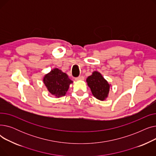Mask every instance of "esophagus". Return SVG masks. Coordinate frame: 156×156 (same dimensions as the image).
Listing matches in <instances>:
<instances>
[{
	"label": "esophagus",
	"mask_w": 156,
	"mask_h": 156,
	"mask_svg": "<svg viewBox=\"0 0 156 156\" xmlns=\"http://www.w3.org/2000/svg\"><path fill=\"white\" fill-rule=\"evenodd\" d=\"M76 80H84V77L83 76H79L78 77L75 78Z\"/></svg>",
	"instance_id": "1"
}]
</instances>
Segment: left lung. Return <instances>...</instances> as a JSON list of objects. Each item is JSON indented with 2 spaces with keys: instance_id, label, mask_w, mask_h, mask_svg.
Listing matches in <instances>:
<instances>
[{
  "instance_id": "8db88e82",
  "label": "left lung",
  "mask_w": 156,
  "mask_h": 156,
  "mask_svg": "<svg viewBox=\"0 0 156 156\" xmlns=\"http://www.w3.org/2000/svg\"><path fill=\"white\" fill-rule=\"evenodd\" d=\"M87 82L96 99L104 101L108 97L111 85L99 72L94 71L92 75L87 78Z\"/></svg>"
}]
</instances>
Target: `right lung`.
I'll list each match as a JSON object with an SVG mask.
<instances>
[{
    "mask_svg": "<svg viewBox=\"0 0 156 156\" xmlns=\"http://www.w3.org/2000/svg\"><path fill=\"white\" fill-rule=\"evenodd\" d=\"M44 83L48 92L59 98L64 96L68 90L69 85L73 83L67 74L54 68L44 77Z\"/></svg>",
    "mask_w": 156,
    "mask_h": 156,
    "instance_id": "add662e5",
    "label": "right lung"
}]
</instances>
